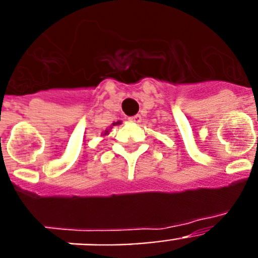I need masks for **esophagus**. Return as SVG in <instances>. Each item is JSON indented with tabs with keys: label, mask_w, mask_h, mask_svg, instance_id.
<instances>
[{
	"label": "esophagus",
	"mask_w": 258,
	"mask_h": 258,
	"mask_svg": "<svg viewBox=\"0 0 258 258\" xmlns=\"http://www.w3.org/2000/svg\"><path fill=\"white\" fill-rule=\"evenodd\" d=\"M129 121H131V122H134V124H138V122L142 121V117H141L140 115L132 116V117H129Z\"/></svg>",
	"instance_id": "1"
}]
</instances>
